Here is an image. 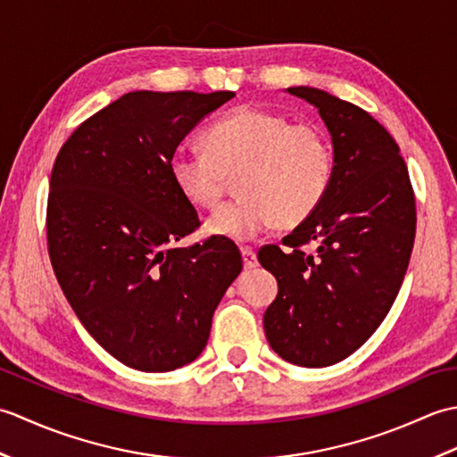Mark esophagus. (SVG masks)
Instances as JSON below:
<instances>
[{
    "label": "esophagus",
    "instance_id": "1",
    "mask_svg": "<svg viewBox=\"0 0 457 457\" xmlns=\"http://www.w3.org/2000/svg\"><path fill=\"white\" fill-rule=\"evenodd\" d=\"M241 255H244V267L245 269H255L259 265L257 261V253L251 247H244L241 249Z\"/></svg>",
    "mask_w": 457,
    "mask_h": 457
}]
</instances>
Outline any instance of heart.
Here are the masks:
<instances>
[{
	"instance_id": "heart-1",
	"label": "heart",
	"mask_w": 457,
	"mask_h": 457,
	"mask_svg": "<svg viewBox=\"0 0 457 457\" xmlns=\"http://www.w3.org/2000/svg\"><path fill=\"white\" fill-rule=\"evenodd\" d=\"M206 151L177 149L169 172L180 196L213 210L236 177L239 196L208 220V234L247 241L270 223L290 229L308 220L329 190L334 145L322 125L241 105L204 131Z\"/></svg>"
}]
</instances>
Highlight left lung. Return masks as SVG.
<instances>
[{
	"instance_id": "left-lung-1",
	"label": "left lung",
	"mask_w": 457,
	"mask_h": 457,
	"mask_svg": "<svg viewBox=\"0 0 457 457\" xmlns=\"http://www.w3.org/2000/svg\"><path fill=\"white\" fill-rule=\"evenodd\" d=\"M288 94L318 108L336 167L312 216L283 247L259 251L278 283L263 324L285 361L328 367L371 337L399 295L416 234L414 190L399 145L365 110L308 86ZM310 243L316 254L303 249Z\"/></svg>"
}]
</instances>
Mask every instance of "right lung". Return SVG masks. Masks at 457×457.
<instances>
[{
    "instance_id": "1",
    "label": "right lung",
    "mask_w": 457,
    "mask_h": 457,
    "mask_svg": "<svg viewBox=\"0 0 457 457\" xmlns=\"http://www.w3.org/2000/svg\"><path fill=\"white\" fill-rule=\"evenodd\" d=\"M234 92H129L82 121L56 154L48 257L88 334L137 371L192 363L213 310L244 269L234 241L174 247L200 226L169 161Z\"/></svg>"
}]
</instances>
